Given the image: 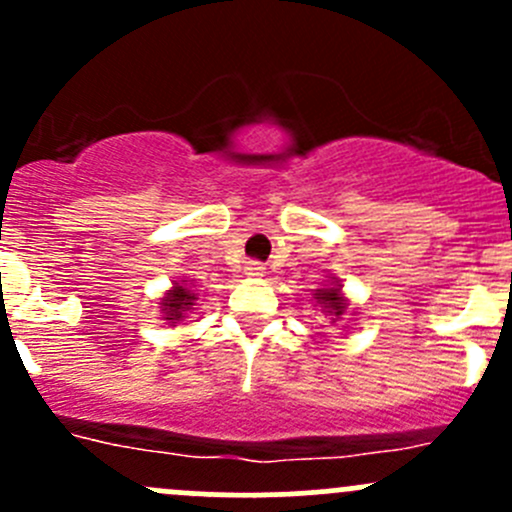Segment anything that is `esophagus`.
<instances>
[{
    "label": "esophagus",
    "instance_id": "1",
    "mask_svg": "<svg viewBox=\"0 0 512 512\" xmlns=\"http://www.w3.org/2000/svg\"><path fill=\"white\" fill-rule=\"evenodd\" d=\"M245 275L247 277H262V275H265V265H262V262H257V260L247 262V265H245Z\"/></svg>",
    "mask_w": 512,
    "mask_h": 512
}]
</instances>
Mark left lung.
<instances>
[{
	"label": "left lung",
	"mask_w": 512,
	"mask_h": 512,
	"mask_svg": "<svg viewBox=\"0 0 512 512\" xmlns=\"http://www.w3.org/2000/svg\"><path fill=\"white\" fill-rule=\"evenodd\" d=\"M314 299H317V304H322L324 312H329L337 319H342V314L347 312V299L342 297V285H339V282L317 289Z\"/></svg>",
	"instance_id": "left-lung-1"
}]
</instances>
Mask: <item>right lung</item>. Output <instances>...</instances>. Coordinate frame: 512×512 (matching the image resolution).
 Wrapping results in <instances>:
<instances>
[{
    "label": "right lung",
    "mask_w": 512,
    "mask_h": 512,
    "mask_svg": "<svg viewBox=\"0 0 512 512\" xmlns=\"http://www.w3.org/2000/svg\"><path fill=\"white\" fill-rule=\"evenodd\" d=\"M185 282H188V280H183L180 285L175 282L173 289H168V292H165V297H163V302H160V307H163V309H160V312H163V319H168L170 324L180 322V319H183L185 314L193 309L195 299H198V297H195L193 289L185 285Z\"/></svg>",
    "instance_id": "right-lung-1"
}]
</instances>
